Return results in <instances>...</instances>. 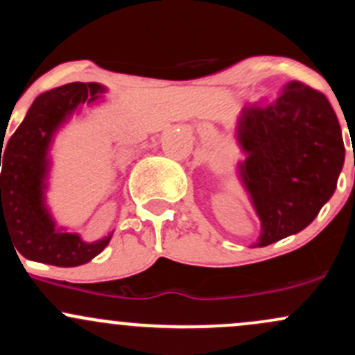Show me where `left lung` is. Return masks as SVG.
<instances>
[{
	"label": "left lung",
	"mask_w": 355,
	"mask_h": 355,
	"mask_svg": "<svg viewBox=\"0 0 355 355\" xmlns=\"http://www.w3.org/2000/svg\"><path fill=\"white\" fill-rule=\"evenodd\" d=\"M235 139L245 154L239 179L261 220L252 247L306 228L335 193L344 167L342 130L329 100L289 83L274 101L240 110Z\"/></svg>",
	"instance_id": "1"
}]
</instances>
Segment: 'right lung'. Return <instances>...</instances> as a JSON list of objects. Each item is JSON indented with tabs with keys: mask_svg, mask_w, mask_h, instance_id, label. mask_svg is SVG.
I'll use <instances>...</instances> for the list:
<instances>
[{
	"mask_svg": "<svg viewBox=\"0 0 355 355\" xmlns=\"http://www.w3.org/2000/svg\"><path fill=\"white\" fill-rule=\"evenodd\" d=\"M106 91L98 83H71L35 98L3 152L1 240L6 235L24 257L57 268L89 262L112 240L106 235L86 242L79 234L57 227L45 201L55 133L83 106L98 103Z\"/></svg>",
	"mask_w": 355,
	"mask_h": 355,
	"instance_id": "1",
	"label": "right lung"
}]
</instances>
